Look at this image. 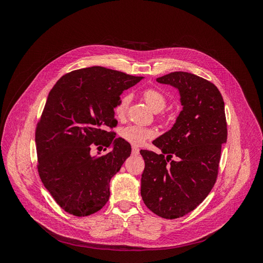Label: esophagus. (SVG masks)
Returning <instances> with one entry per match:
<instances>
[{"label":"esophagus","mask_w":263,"mask_h":263,"mask_svg":"<svg viewBox=\"0 0 263 263\" xmlns=\"http://www.w3.org/2000/svg\"><path fill=\"white\" fill-rule=\"evenodd\" d=\"M132 154L133 155H138L139 154V148L136 146H133L132 147Z\"/></svg>","instance_id":"1"}]
</instances>
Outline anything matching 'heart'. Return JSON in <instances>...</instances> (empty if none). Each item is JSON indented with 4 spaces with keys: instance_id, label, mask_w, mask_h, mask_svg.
<instances>
[{
    "instance_id": "obj_1",
    "label": "heart",
    "mask_w": 263,
    "mask_h": 263,
    "mask_svg": "<svg viewBox=\"0 0 263 263\" xmlns=\"http://www.w3.org/2000/svg\"><path fill=\"white\" fill-rule=\"evenodd\" d=\"M142 97H144L147 104L153 108L155 112H161V110L166 105V97L161 92L155 87H148L142 93ZM132 100V95L128 93L123 94L121 98H119L118 102L116 103L114 112L115 115L119 118H122L126 115L127 109H128L129 103ZM119 136L126 141H128L129 144L139 146L142 145L147 139H150L154 137V132L146 128V127H140L136 125H129L123 127V128L119 130Z\"/></svg>"
}]
</instances>
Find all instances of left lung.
Segmentation results:
<instances>
[{
    "mask_svg": "<svg viewBox=\"0 0 263 263\" xmlns=\"http://www.w3.org/2000/svg\"><path fill=\"white\" fill-rule=\"evenodd\" d=\"M157 81L177 87L183 109L172 128L153 142L161 155L140 150V193L151 212L174 219L195 210L216 182L227 140L225 104L216 85L193 73L177 71Z\"/></svg>",
    "mask_w": 263,
    "mask_h": 263,
    "instance_id": "8db88e82",
    "label": "left lung"
}]
</instances>
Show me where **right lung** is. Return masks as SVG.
<instances>
[{"label":"right lung","instance_id":"right-lung-1","mask_svg":"<svg viewBox=\"0 0 263 263\" xmlns=\"http://www.w3.org/2000/svg\"><path fill=\"white\" fill-rule=\"evenodd\" d=\"M141 79L91 67L62 76L49 92L35 132L37 169L67 213L87 216L107 203L109 181L132 153L128 141L115 138L114 108L123 91ZM110 144L106 155H90L93 145Z\"/></svg>","mask_w":263,"mask_h":263}]
</instances>
